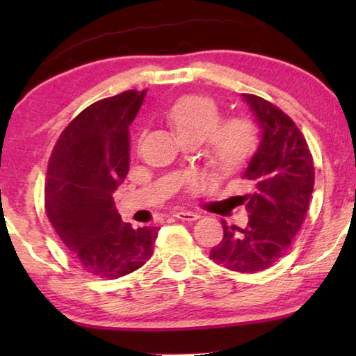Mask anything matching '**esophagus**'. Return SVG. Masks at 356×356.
Masks as SVG:
<instances>
[{
    "mask_svg": "<svg viewBox=\"0 0 356 356\" xmlns=\"http://www.w3.org/2000/svg\"><path fill=\"white\" fill-rule=\"evenodd\" d=\"M175 217H177L178 220H183V222H194L199 218V213L189 212V211H179L175 213Z\"/></svg>",
    "mask_w": 356,
    "mask_h": 356,
    "instance_id": "esophagus-1",
    "label": "esophagus"
}]
</instances>
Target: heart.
<instances>
[{"mask_svg":"<svg viewBox=\"0 0 356 356\" xmlns=\"http://www.w3.org/2000/svg\"><path fill=\"white\" fill-rule=\"evenodd\" d=\"M168 123L179 139H207L206 159L213 170L232 173L241 168L259 145V129L248 116L220 123V110L211 99L188 95L170 108Z\"/></svg>","mask_w":356,"mask_h":356,"instance_id":"b5f03b06","label":"heart"}]
</instances>
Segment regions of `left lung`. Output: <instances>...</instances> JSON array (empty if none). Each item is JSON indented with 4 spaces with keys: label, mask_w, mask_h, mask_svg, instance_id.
<instances>
[{
    "label": "left lung",
    "mask_w": 356,
    "mask_h": 356,
    "mask_svg": "<svg viewBox=\"0 0 356 356\" xmlns=\"http://www.w3.org/2000/svg\"><path fill=\"white\" fill-rule=\"evenodd\" d=\"M241 97L261 131L259 145L243 172L251 183V191L240 196L250 220L245 228L222 220L223 238L211 250V259L230 270L252 274L289 252L309 209L314 163L289 115L257 95Z\"/></svg>",
    "instance_id": "8db88e82"
}]
</instances>
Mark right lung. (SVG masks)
I'll list each match as a JSON object with an SVG mask.
<instances>
[{"instance_id": "1", "label": "right lung", "mask_w": 356, "mask_h": 356, "mask_svg": "<svg viewBox=\"0 0 356 356\" xmlns=\"http://www.w3.org/2000/svg\"><path fill=\"white\" fill-rule=\"evenodd\" d=\"M145 90H126L81 111L53 149L45 211L63 245L86 272L118 279L150 259L159 227L121 220L113 193L129 172V124Z\"/></svg>"}]
</instances>
